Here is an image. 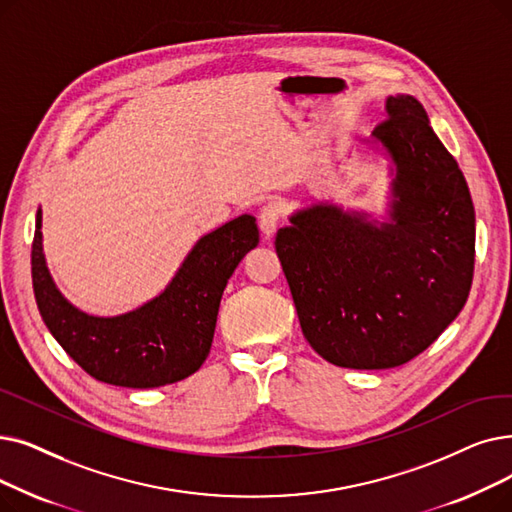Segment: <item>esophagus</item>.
Instances as JSON below:
<instances>
[{
	"label": "esophagus",
	"instance_id": "esophagus-1",
	"mask_svg": "<svg viewBox=\"0 0 512 512\" xmlns=\"http://www.w3.org/2000/svg\"><path fill=\"white\" fill-rule=\"evenodd\" d=\"M278 224H280V209H278L276 203L270 201L268 205H263V209L259 211V228H261V234H263L265 238H272L274 232H276V228H278Z\"/></svg>",
	"mask_w": 512,
	"mask_h": 512
}]
</instances>
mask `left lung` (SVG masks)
<instances>
[{"label":"left lung","mask_w":512,"mask_h":512,"mask_svg":"<svg viewBox=\"0 0 512 512\" xmlns=\"http://www.w3.org/2000/svg\"><path fill=\"white\" fill-rule=\"evenodd\" d=\"M364 140L389 161L383 215L320 201L276 234L303 337L330 364L381 370L410 362L466 303L475 207L427 110L408 94Z\"/></svg>","instance_id":"obj_1"}]
</instances>
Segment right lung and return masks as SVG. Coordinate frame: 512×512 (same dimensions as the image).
<instances>
[{
	"label": "right lung",
	"mask_w": 512,
	"mask_h": 512,
	"mask_svg": "<svg viewBox=\"0 0 512 512\" xmlns=\"http://www.w3.org/2000/svg\"><path fill=\"white\" fill-rule=\"evenodd\" d=\"M257 244L255 217L244 213L198 238L157 297L119 316H92L58 291L43 253L39 207L31 251L35 301L52 337L96 381L129 389L171 385L207 360L224 288Z\"/></svg>",
	"instance_id": "obj_1"
}]
</instances>
